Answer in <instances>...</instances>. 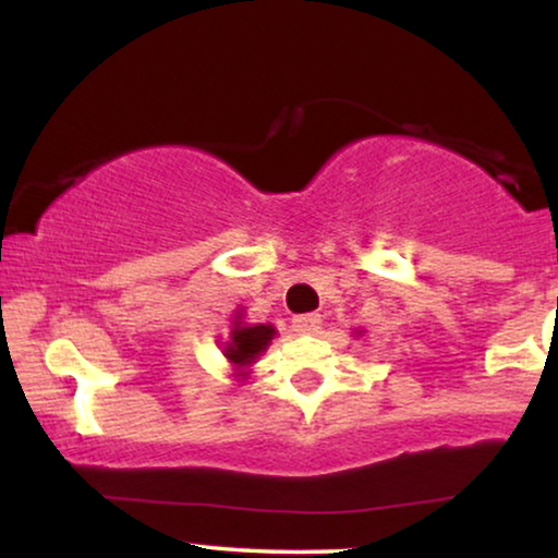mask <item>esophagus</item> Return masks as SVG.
<instances>
[{"instance_id":"esophagus-1","label":"esophagus","mask_w":558,"mask_h":558,"mask_svg":"<svg viewBox=\"0 0 558 558\" xmlns=\"http://www.w3.org/2000/svg\"><path fill=\"white\" fill-rule=\"evenodd\" d=\"M319 325H323L319 315H296L292 319L294 332H300V335H315V332H319Z\"/></svg>"}]
</instances>
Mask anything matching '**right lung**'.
<instances>
[{"label":"right lung","mask_w":558,"mask_h":558,"mask_svg":"<svg viewBox=\"0 0 558 558\" xmlns=\"http://www.w3.org/2000/svg\"><path fill=\"white\" fill-rule=\"evenodd\" d=\"M271 338H274L271 325L243 327L241 323H235V330L231 332V342H228V348H226V357L239 365L254 363L256 355L264 353L266 345L271 342Z\"/></svg>","instance_id":"obj_1"}]
</instances>
